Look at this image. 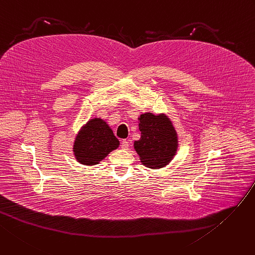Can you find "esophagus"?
Returning <instances> with one entry per match:
<instances>
[{
	"mask_svg": "<svg viewBox=\"0 0 255 255\" xmlns=\"http://www.w3.org/2000/svg\"><path fill=\"white\" fill-rule=\"evenodd\" d=\"M121 146H122L123 149H128V147H129V142H128L126 139H124V140L122 141V143H121Z\"/></svg>",
	"mask_w": 255,
	"mask_h": 255,
	"instance_id": "obj_1",
	"label": "esophagus"
}]
</instances>
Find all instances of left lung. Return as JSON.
Returning <instances> with one entry per match:
<instances>
[{
    "label": "left lung",
    "mask_w": 255,
    "mask_h": 255,
    "mask_svg": "<svg viewBox=\"0 0 255 255\" xmlns=\"http://www.w3.org/2000/svg\"><path fill=\"white\" fill-rule=\"evenodd\" d=\"M141 136L134 142V148L141 163L148 168H162L169 164L177 150V134L167 116L151 113L140 115Z\"/></svg>",
    "instance_id": "left-lung-1"
}]
</instances>
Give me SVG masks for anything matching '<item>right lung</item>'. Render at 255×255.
Instances as JSON below:
<instances>
[{
    "mask_svg": "<svg viewBox=\"0 0 255 255\" xmlns=\"http://www.w3.org/2000/svg\"><path fill=\"white\" fill-rule=\"evenodd\" d=\"M120 142L110 126L99 118H94L83 126L75 139L74 154L81 164L92 166L104 160Z\"/></svg>",
    "mask_w": 255,
    "mask_h": 255,
    "instance_id": "add662e5",
    "label": "right lung"
}]
</instances>
